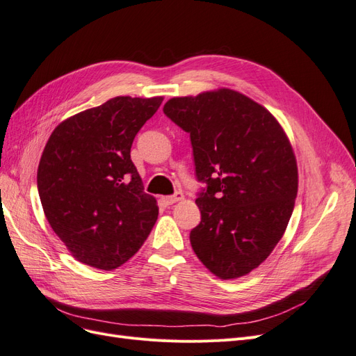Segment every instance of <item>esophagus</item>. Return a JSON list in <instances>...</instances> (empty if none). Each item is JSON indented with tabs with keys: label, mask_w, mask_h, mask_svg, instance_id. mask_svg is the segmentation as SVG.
<instances>
[{
	"label": "esophagus",
	"mask_w": 356,
	"mask_h": 356,
	"mask_svg": "<svg viewBox=\"0 0 356 356\" xmlns=\"http://www.w3.org/2000/svg\"><path fill=\"white\" fill-rule=\"evenodd\" d=\"M184 200V194L182 193H175L174 195H168L163 198V202L166 204H175L178 202H182Z\"/></svg>",
	"instance_id": "esophagus-1"
}]
</instances>
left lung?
<instances>
[{
  "instance_id": "left-lung-1",
  "label": "left lung",
  "mask_w": 356,
  "mask_h": 356,
  "mask_svg": "<svg viewBox=\"0 0 356 356\" xmlns=\"http://www.w3.org/2000/svg\"><path fill=\"white\" fill-rule=\"evenodd\" d=\"M163 112L190 133L202 222L191 247L210 272L229 280L248 275L286 231L298 193L291 141L263 105L219 88L169 99Z\"/></svg>"
}]
</instances>
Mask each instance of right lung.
<instances>
[{
  "mask_svg": "<svg viewBox=\"0 0 356 356\" xmlns=\"http://www.w3.org/2000/svg\"><path fill=\"white\" fill-rule=\"evenodd\" d=\"M163 96H117L55 127L38 166L45 216L76 260L113 270L143 245L159 215L131 145Z\"/></svg>",
  "mask_w": 356,
  "mask_h": 356,
  "instance_id": "right-lung-1",
  "label": "right lung"
}]
</instances>
